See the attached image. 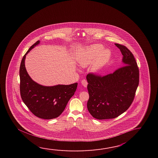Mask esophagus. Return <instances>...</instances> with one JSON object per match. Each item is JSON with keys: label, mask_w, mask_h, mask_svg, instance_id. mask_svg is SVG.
<instances>
[{"label": "esophagus", "mask_w": 158, "mask_h": 158, "mask_svg": "<svg viewBox=\"0 0 158 158\" xmlns=\"http://www.w3.org/2000/svg\"><path fill=\"white\" fill-rule=\"evenodd\" d=\"M81 84L84 86V87H87L88 83H87V81L86 80H82L81 81Z\"/></svg>", "instance_id": "34e87169"}]
</instances>
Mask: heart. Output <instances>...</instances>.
<instances>
[{
    "label": "heart",
    "mask_w": 158,
    "mask_h": 158,
    "mask_svg": "<svg viewBox=\"0 0 158 158\" xmlns=\"http://www.w3.org/2000/svg\"><path fill=\"white\" fill-rule=\"evenodd\" d=\"M103 49L101 44H94L86 48L78 59V63L81 67H86L93 60L92 70L97 71L103 67L110 57V52Z\"/></svg>",
    "instance_id": "obj_1"
}]
</instances>
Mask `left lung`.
<instances>
[{
    "mask_svg": "<svg viewBox=\"0 0 158 158\" xmlns=\"http://www.w3.org/2000/svg\"><path fill=\"white\" fill-rule=\"evenodd\" d=\"M114 44L123 55L124 66L104 76L92 73L86 76L89 94L87 109L98 120L114 118L127 111L139 84V69L133 55L124 45Z\"/></svg>",
    "mask_w": 158,
    "mask_h": 158,
    "instance_id": "8db88e82",
    "label": "left lung"
}]
</instances>
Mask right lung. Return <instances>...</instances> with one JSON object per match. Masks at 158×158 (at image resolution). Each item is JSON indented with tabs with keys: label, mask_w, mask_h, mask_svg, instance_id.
<instances>
[{
	"label": "right lung",
	"mask_w": 158,
	"mask_h": 158,
	"mask_svg": "<svg viewBox=\"0 0 158 158\" xmlns=\"http://www.w3.org/2000/svg\"><path fill=\"white\" fill-rule=\"evenodd\" d=\"M38 40L24 55L20 67L21 97L32 114L43 119H52L64 111L68 101L74 95L77 83L69 85L44 86L34 82L27 73L25 60L27 53L40 44Z\"/></svg>",
	"instance_id": "right-lung-1"
}]
</instances>
